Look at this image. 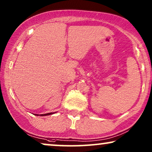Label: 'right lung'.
Masks as SVG:
<instances>
[{
	"mask_svg": "<svg viewBox=\"0 0 152 152\" xmlns=\"http://www.w3.org/2000/svg\"><path fill=\"white\" fill-rule=\"evenodd\" d=\"M55 113H57V111L56 112H53V113H45V114H41V115H39V114H34L35 115H41V116H44V115H51V114H53Z\"/></svg>",
	"mask_w": 152,
	"mask_h": 152,
	"instance_id": "1",
	"label": "right lung"
}]
</instances>
